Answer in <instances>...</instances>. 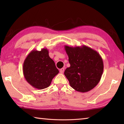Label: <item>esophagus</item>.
<instances>
[{
	"mask_svg": "<svg viewBox=\"0 0 124 124\" xmlns=\"http://www.w3.org/2000/svg\"><path fill=\"white\" fill-rule=\"evenodd\" d=\"M64 68H61V69L60 70V72L61 73H63L64 72Z\"/></svg>",
	"mask_w": 124,
	"mask_h": 124,
	"instance_id": "34e87169",
	"label": "esophagus"
}]
</instances>
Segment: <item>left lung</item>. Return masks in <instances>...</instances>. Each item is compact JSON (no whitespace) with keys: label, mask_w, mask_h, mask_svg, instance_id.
<instances>
[{"label":"left lung","mask_w":124,"mask_h":124,"mask_svg":"<svg viewBox=\"0 0 124 124\" xmlns=\"http://www.w3.org/2000/svg\"><path fill=\"white\" fill-rule=\"evenodd\" d=\"M64 48L70 64L65 70L64 75L71 87L82 93L91 91L98 84L103 71L101 56L98 52L85 45H65Z\"/></svg>","instance_id":"left-lung-1"}]
</instances>
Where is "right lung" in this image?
<instances>
[{"label": "right lung", "instance_id": "right-lung-1", "mask_svg": "<svg viewBox=\"0 0 124 124\" xmlns=\"http://www.w3.org/2000/svg\"><path fill=\"white\" fill-rule=\"evenodd\" d=\"M48 50H32L28 55L23 64V72L27 82L34 88H46L59 71L48 54Z\"/></svg>", "mask_w": 124, "mask_h": 124}]
</instances>
